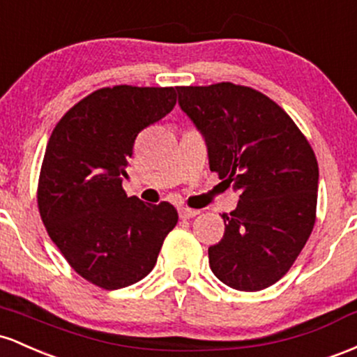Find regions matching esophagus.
<instances>
[{"label": "esophagus", "instance_id": "obj_1", "mask_svg": "<svg viewBox=\"0 0 357 357\" xmlns=\"http://www.w3.org/2000/svg\"><path fill=\"white\" fill-rule=\"evenodd\" d=\"M197 214H199V211H195V209H189V207H178V215L182 219L195 218Z\"/></svg>", "mask_w": 357, "mask_h": 357}]
</instances>
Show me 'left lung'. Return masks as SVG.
<instances>
[{"label":"left lung","mask_w":357,"mask_h":357,"mask_svg":"<svg viewBox=\"0 0 357 357\" xmlns=\"http://www.w3.org/2000/svg\"><path fill=\"white\" fill-rule=\"evenodd\" d=\"M178 106L207 146L209 168L239 192L209 248L212 273L258 291L290 270L314 229L319 165L307 138L278 104L231 82L177 87Z\"/></svg>","instance_id":"left-lung-1"}]
</instances>
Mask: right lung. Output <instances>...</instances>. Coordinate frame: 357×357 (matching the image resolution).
Masks as SVG:
<instances>
[{"label": "right lung", "mask_w": 357, "mask_h": 357, "mask_svg": "<svg viewBox=\"0 0 357 357\" xmlns=\"http://www.w3.org/2000/svg\"><path fill=\"white\" fill-rule=\"evenodd\" d=\"M175 102L174 87H104L67 111L47 143L42 221L69 265L104 290L145 278L178 221L172 204L151 206L123 190L136 136Z\"/></svg>", "instance_id": "add662e5"}]
</instances>
